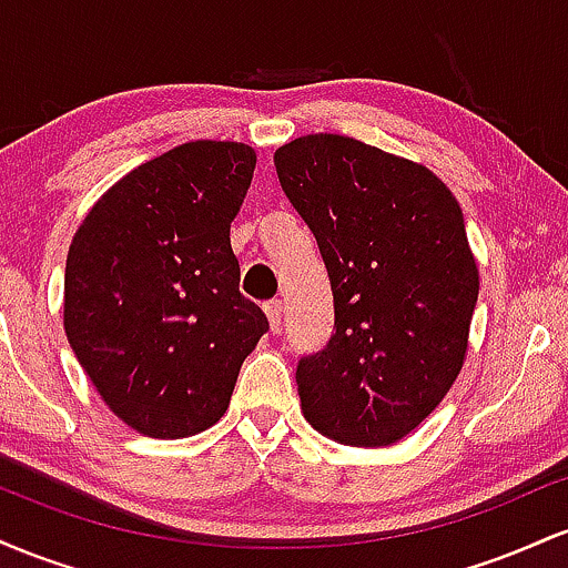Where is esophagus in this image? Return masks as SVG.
<instances>
[{"instance_id":"34e87169","label":"esophagus","mask_w":568,"mask_h":568,"mask_svg":"<svg viewBox=\"0 0 568 568\" xmlns=\"http://www.w3.org/2000/svg\"><path fill=\"white\" fill-rule=\"evenodd\" d=\"M264 312L266 317H270V328L277 334V331L283 328V302H280V298H272V302L264 304Z\"/></svg>"}]
</instances>
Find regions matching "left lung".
Segmentation results:
<instances>
[{"label": "left lung", "instance_id": "left-lung-1", "mask_svg": "<svg viewBox=\"0 0 568 568\" xmlns=\"http://www.w3.org/2000/svg\"><path fill=\"white\" fill-rule=\"evenodd\" d=\"M275 168L334 293V334L296 366L304 419L344 446H389L465 363L478 266L459 202L427 168L347 135H302Z\"/></svg>", "mask_w": 568, "mask_h": 568}]
</instances>
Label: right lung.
I'll list each match as a JSON object with an SVG mask.
<instances>
[{
  "instance_id": "1",
  "label": "right lung",
  "mask_w": 568,
  "mask_h": 568,
  "mask_svg": "<svg viewBox=\"0 0 568 568\" xmlns=\"http://www.w3.org/2000/svg\"><path fill=\"white\" fill-rule=\"evenodd\" d=\"M253 168L245 143H181L116 181L71 240L69 344L106 406L149 438L216 425L270 331L240 293L230 243Z\"/></svg>"
}]
</instances>
